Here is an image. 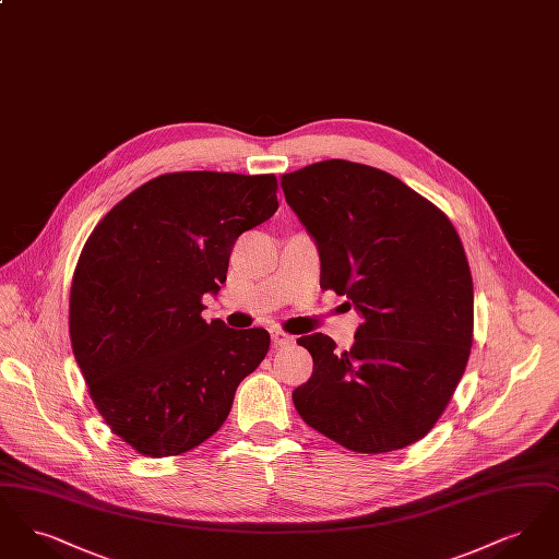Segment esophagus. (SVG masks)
Wrapping results in <instances>:
<instances>
[{"instance_id":"obj_1","label":"esophagus","mask_w":559,"mask_h":559,"mask_svg":"<svg viewBox=\"0 0 559 559\" xmlns=\"http://www.w3.org/2000/svg\"><path fill=\"white\" fill-rule=\"evenodd\" d=\"M270 333H272V344H274V347L289 346V344H293L292 335L285 333V331H281V329H272Z\"/></svg>"}]
</instances>
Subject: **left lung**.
<instances>
[{"instance_id": "obj_1", "label": "left lung", "mask_w": 559, "mask_h": 559, "mask_svg": "<svg viewBox=\"0 0 559 559\" xmlns=\"http://www.w3.org/2000/svg\"><path fill=\"white\" fill-rule=\"evenodd\" d=\"M281 187L319 245L320 287L362 314L344 352L322 333L297 340L314 360L293 392L299 417L347 451L421 440L474 342V283L451 219L392 174L352 160L312 163Z\"/></svg>"}]
</instances>
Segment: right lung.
Returning a JSON list of instances; mask_svg holds the SVG:
<instances>
[{"label":"right lung","mask_w":559,"mask_h":559,"mask_svg":"<svg viewBox=\"0 0 559 559\" xmlns=\"http://www.w3.org/2000/svg\"><path fill=\"white\" fill-rule=\"evenodd\" d=\"M276 178L176 171L135 188L81 249L69 333L87 392L112 433L174 456L226 421L240 381L266 358V329L205 322L233 247L278 210Z\"/></svg>","instance_id":"obj_1"}]
</instances>
